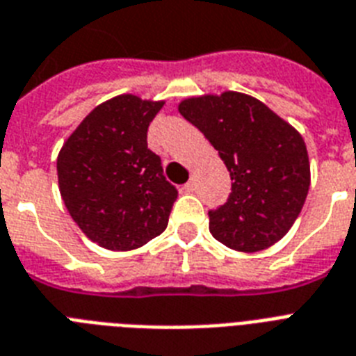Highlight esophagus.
Here are the masks:
<instances>
[{
    "label": "esophagus",
    "mask_w": 356,
    "mask_h": 356,
    "mask_svg": "<svg viewBox=\"0 0 356 356\" xmlns=\"http://www.w3.org/2000/svg\"><path fill=\"white\" fill-rule=\"evenodd\" d=\"M183 190L184 192H192V190H194V183H192V181H190V183H186L183 186Z\"/></svg>",
    "instance_id": "esophagus-1"
}]
</instances>
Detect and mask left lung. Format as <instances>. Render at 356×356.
<instances>
[{"instance_id": "8db88e82", "label": "left lung", "mask_w": 356, "mask_h": 356, "mask_svg": "<svg viewBox=\"0 0 356 356\" xmlns=\"http://www.w3.org/2000/svg\"><path fill=\"white\" fill-rule=\"evenodd\" d=\"M179 113L218 149L233 181L227 201L209 211L212 236L243 253L279 242L309 194L310 164L301 134L240 92L190 97Z\"/></svg>"}]
</instances>
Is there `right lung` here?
<instances>
[{"instance_id":"1","label":"right lung","mask_w":356,"mask_h":356,"mask_svg":"<svg viewBox=\"0 0 356 356\" xmlns=\"http://www.w3.org/2000/svg\"><path fill=\"white\" fill-rule=\"evenodd\" d=\"M162 105L131 94L113 97L81 122L58 153L64 205L102 248H142L166 229L177 188L147 147V127Z\"/></svg>"}]
</instances>
